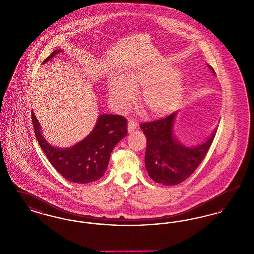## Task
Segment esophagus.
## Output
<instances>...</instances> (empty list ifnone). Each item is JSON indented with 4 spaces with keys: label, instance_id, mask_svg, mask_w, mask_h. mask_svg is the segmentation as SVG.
<instances>
[{
    "label": "esophagus",
    "instance_id": "1",
    "mask_svg": "<svg viewBox=\"0 0 254 254\" xmlns=\"http://www.w3.org/2000/svg\"><path fill=\"white\" fill-rule=\"evenodd\" d=\"M137 127H138V125H137L136 122L132 121V120H130V121L128 122V125H127L128 132L132 133L134 130L137 129Z\"/></svg>",
    "mask_w": 254,
    "mask_h": 254
}]
</instances>
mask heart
Here are the masks:
<instances>
[{
    "instance_id": "b5f03b06",
    "label": "heart",
    "mask_w": 254,
    "mask_h": 254,
    "mask_svg": "<svg viewBox=\"0 0 254 254\" xmlns=\"http://www.w3.org/2000/svg\"><path fill=\"white\" fill-rule=\"evenodd\" d=\"M178 69L170 64L141 63L131 66L123 79L109 84V100L116 109H127L139 91L140 103L150 117H162L173 111L184 94V83Z\"/></svg>"
}]
</instances>
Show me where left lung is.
I'll return each instance as SVG.
<instances>
[{"instance_id": "8db88e82", "label": "left lung", "mask_w": 254, "mask_h": 254, "mask_svg": "<svg viewBox=\"0 0 254 254\" xmlns=\"http://www.w3.org/2000/svg\"><path fill=\"white\" fill-rule=\"evenodd\" d=\"M213 75L214 69L207 64ZM176 112L168 117L141 125L146 137L145 168L156 183L172 186L189 178L205 158L213 142L217 127L206 140L196 145H186L175 136L173 126Z\"/></svg>"}]
</instances>
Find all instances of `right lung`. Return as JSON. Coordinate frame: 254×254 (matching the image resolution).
I'll return each mask as SVG.
<instances>
[{"label": "right lung", "instance_id": "obj_1", "mask_svg": "<svg viewBox=\"0 0 254 254\" xmlns=\"http://www.w3.org/2000/svg\"><path fill=\"white\" fill-rule=\"evenodd\" d=\"M63 49L52 51L43 64L51 60ZM37 141L50 164L66 180L87 184L99 180L109 166L110 154L127 134V121L120 115L100 114L93 130L70 147L61 148L49 144L42 133L40 123L32 111Z\"/></svg>", "mask_w": 254, "mask_h": 254}]
</instances>
